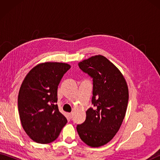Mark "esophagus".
<instances>
[{"label":"esophagus","mask_w":160,"mask_h":160,"mask_svg":"<svg viewBox=\"0 0 160 160\" xmlns=\"http://www.w3.org/2000/svg\"><path fill=\"white\" fill-rule=\"evenodd\" d=\"M67 116H68V118H69V119H71V118H73V113H68L67 114Z\"/></svg>","instance_id":"obj_1"}]
</instances>
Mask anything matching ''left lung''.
Returning a JSON list of instances; mask_svg holds the SVG:
<instances>
[{"mask_svg": "<svg viewBox=\"0 0 160 160\" xmlns=\"http://www.w3.org/2000/svg\"><path fill=\"white\" fill-rule=\"evenodd\" d=\"M80 69L93 78L94 108L86 111V120L77 125L81 140L91 147L110 142L125 117L128 89L123 75L107 58L98 55L78 63Z\"/></svg>", "mask_w": 160, "mask_h": 160, "instance_id": "1", "label": "left lung"}]
</instances>
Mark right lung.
Segmentation results:
<instances>
[{
  "instance_id": "1",
  "label": "right lung",
  "mask_w": 160,
  "mask_h": 160,
  "mask_svg": "<svg viewBox=\"0 0 160 160\" xmlns=\"http://www.w3.org/2000/svg\"><path fill=\"white\" fill-rule=\"evenodd\" d=\"M69 64L47 62L29 71L20 86L18 108L20 122L32 140L48 144L56 140L67 122L56 104L58 87Z\"/></svg>"
}]
</instances>
